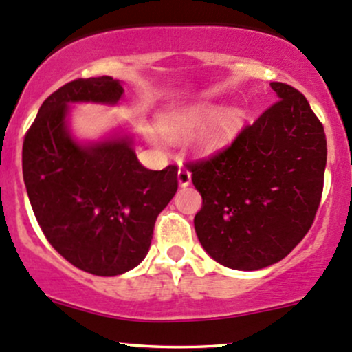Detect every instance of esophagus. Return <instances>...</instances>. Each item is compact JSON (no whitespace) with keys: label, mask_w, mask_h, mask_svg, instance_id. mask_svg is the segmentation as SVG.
Here are the masks:
<instances>
[{"label":"esophagus","mask_w":352,"mask_h":352,"mask_svg":"<svg viewBox=\"0 0 352 352\" xmlns=\"http://www.w3.org/2000/svg\"><path fill=\"white\" fill-rule=\"evenodd\" d=\"M177 183H179L181 188H186L191 184V173L186 168H183V166L177 169Z\"/></svg>","instance_id":"esophagus-1"}]
</instances>
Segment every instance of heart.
<instances>
[{"label":"heart","instance_id":"heart-1","mask_svg":"<svg viewBox=\"0 0 352 352\" xmlns=\"http://www.w3.org/2000/svg\"><path fill=\"white\" fill-rule=\"evenodd\" d=\"M217 105L211 104H198L179 109V111L171 112L164 117L162 129L168 138L179 139L203 126L217 113ZM241 126H243L241 112L238 109H225L191 139L192 153H196L198 156H210V154L225 149L235 141Z\"/></svg>","mask_w":352,"mask_h":352}]
</instances>
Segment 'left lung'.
<instances>
[{
    "mask_svg": "<svg viewBox=\"0 0 352 352\" xmlns=\"http://www.w3.org/2000/svg\"><path fill=\"white\" fill-rule=\"evenodd\" d=\"M270 85L278 100L232 146L186 164L203 198L195 217L199 243L235 270H258L289 255L312 226L322 195V124L297 89Z\"/></svg>",
    "mask_w": 352,
    "mask_h": 352,
    "instance_id": "1",
    "label": "left lung"
}]
</instances>
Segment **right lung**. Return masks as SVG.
Masks as SVG:
<instances>
[{"label":"right lung","instance_id":"1","mask_svg":"<svg viewBox=\"0 0 352 352\" xmlns=\"http://www.w3.org/2000/svg\"><path fill=\"white\" fill-rule=\"evenodd\" d=\"M122 94L112 77L69 82L41 104L23 142V179L41 232L72 265L100 277L144 260L157 214L177 190L176 166L144 168L127 132L89 142L72 135L70 104L116 105Z\"/></svg>","mask_w":352,"mask_h":352}]
</instances>
